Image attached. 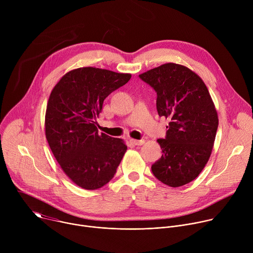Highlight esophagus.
Here are the masks:
<instances>
[{"label": "esophagus", "mask_w": 253, "mask_h": 253, "mask_svg": "<svg viewBox=\"0 0 253 253\" xmlns=\"http://www.w3.org/2000/svg\"><path fill=\"white\" fill-rule=\"evenodd\" d=\"M130 142H131V144H133V145H135V146H140V145H142V144H144V140H136V139H130Z\"/></svg>", "instance_id": "34e87169"}]
</instances>
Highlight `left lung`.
Here are the masks:
<instances>
[{
	"instance_id": "obj_1",
	"label": "left lung",
	"mask_w": 253,
	"mask_h": 253,
	"mask_svg": "<svg viewBox=\"0 0 253 253\" xmlns=\"http://www.w3.org/2000/svg\"><path fill=\"white\" fill-rule=\"evenodd\" d=\"M157 93L160 117L169 119L162 156L151 166L162 183L179 187L194 180L210 157L218 117L207 87L187 67L167 63L139 75Z\"/></svg>"
}]
</instances>
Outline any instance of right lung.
<instances>
[{"mask_svg": "<svg viewBox=\"0 0 253 253\" xmlns=\"http://www.w3.org/2000/svg\"><path fill=\"white\" fill-rule=\"evenodd\" d=\"M130 74L84 67L72 70L49 97L46 138L65 174L78 186L95 190L114 177L127 146L119 138L98 134L103 102L125 85Z\"/></svg>", "mask_w": 253, "mask_h": 253, "instance_id": "right-lung-1", "label": "right lung"}]
</instances>
